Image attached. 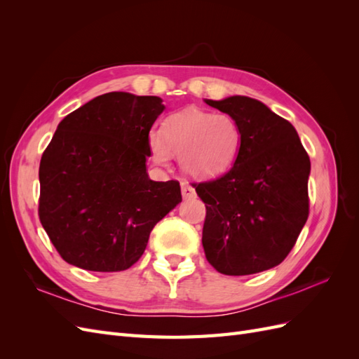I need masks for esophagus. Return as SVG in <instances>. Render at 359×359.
<instances>
[{
  "mask_svg": "<svg viewBox=\"0 0 359 359\" xmlns=\"http://www.w3.org/2000/svg\"><path fill=\"white\" fill-rule=\"evenodd\" d=\"M181 193H182V198L184 199H191L196 196V191L191 186H189L187 182H181Z\"/></svg>",
  "mask_w": 359,
  "mask_h": 359,
  "instance_id": "34e87169",
  "label": "esophagus"
}]
</instances>
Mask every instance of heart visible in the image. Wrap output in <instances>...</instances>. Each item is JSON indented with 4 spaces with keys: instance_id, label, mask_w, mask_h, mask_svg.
<instances>
[{
    "instance_id": "heart-1",
    "label": "heart",
    "mask_w": 359,
    "mask_h": 359,
    "mask_svg": "<svg viewBox=\"0 0 359 359\" xmlns=\"http://www.w3.org/2000/svg\"><path fill=\"white\" fill-rule=\"evenodd\" d=\"M243 142L241 128L229 115L187 109L170 115L161 133L148 136L151 158L166 166L170 151L178 156L181 169L194 178H210L224 172L235 161Z\"/></svg>"
}]
</instances>
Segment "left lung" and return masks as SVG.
Returning a JSON list of instances; mask_svg holds the SVG:
<instances>
[{"mask_svg": "<svg viewBox=\"0 0 359 359\" xmlns=\"http://www.w3.org/2000/svg\"><path fill=\"white\" fill-rule=\"evenodd\" d=\"M205 102L232 116L243 135L231 170L193 184L206 206V260L226 276L262 273L283 262L309 219V154L293 126L259 100Z\"/></svg>", "mask_w": 359, "mask_h": 359, "instance_id": "8db88e82", "label": "left lung"}]
</instances>
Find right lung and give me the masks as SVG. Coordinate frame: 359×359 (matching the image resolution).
Returning a JSON list of instances; mask_svg holds the SVG:
<instances>
[{
    "mask_svg": "<svg viewBox=\"0 0 359 359\" xmlns=\"http://www.w3.org/2000/svg\"><path fill=\"white\" fill-rule=\"evenodd\" d=\"M161 102L107 93L58 124L40 160L39 217L67 264L97 273L130 268L153 227L181 202L178 181L156 182L147 173Z\"/></svg>",
    "mask_w": 359,
    "mask_h": 359,
    "instance_id": "add662e5",
    "label": "right lung"
}]
</instances>
